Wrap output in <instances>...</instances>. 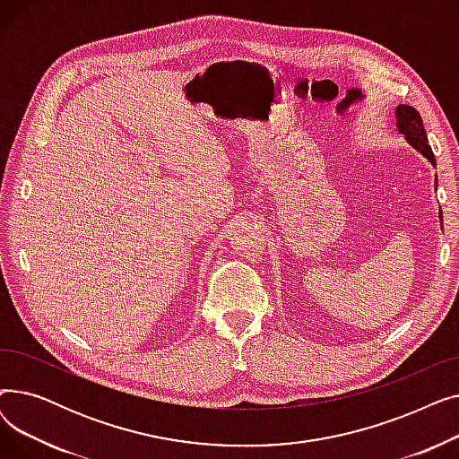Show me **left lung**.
Masks as SVG:
<instances>
[{
	"label": "left lung",
	"instance_id": "8db88e82",
	"mask_svg": "<svg viewBox=\"0 0 459 459\" xmlns=\"http://www.w3.org/2000/svg\"><path fill=\"white\" fill-rule=\"evenodd\" d=\"M396 126H398V132H402L405 135L407 143L411 144L413 149H417L422 156H426L431 165H436V156H433L431 147L428 143L420 113L413 106L400 104L396 108ZM439 217H441V223H443V212L439 213Z\"/></svg>",
	"mask_w": 459,
	"mask_h": 459
}]
</instances>
